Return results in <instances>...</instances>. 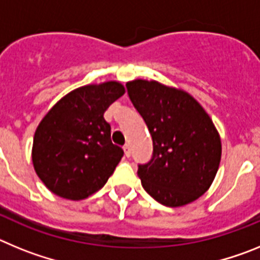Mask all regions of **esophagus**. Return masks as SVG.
Instances as JSON below:
<instances>
[{"label": "esophagus", "mask_w": 260, "mask_h": 260, "mask_svg": "<svg viewBox=\"0 0 260 260\" xmlns=\"http://www.w3.org/2000/svg\"><path fill=\"white\" fill-rule=\"evenodd\" d=\"M123 151H125L126 157H130V156H132V148H130L128 144H125V146H123Z\"/></svg>", "instance_id": "34e87169"}]
</instances>
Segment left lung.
<instances>
[{
    "label": "left lung",
    "mask_w": 260,
    "mask_h": 260,
    "mask_svg": "<svg viewBox=\"0 0 260 260\" xmlns=\"http://www.w3.org/2000/svg\"><path fill=\"white\" fill-rule=\"evenodd\" d=\"M126 88L152 137V157L138 165L143 189L168 207L191 203L207 191L221 158L210 116L189 93L155 80H133Z\"/></svg>",
    "instance_id": "obj_1"
}]
</instances>
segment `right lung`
<instances>
[{"label": "right lung", "mask_w": 260, "mask_h": 260, "mask_svg": "<svg viewBox=\"0 0 260 260\" xmlns=\"http://www.w3.org/2000/svg\"><path fill=\"white\" fill-rule=\"evenodd\" d=\"M123 93L118 82L80 87L43 118L34 138L32 161L50 191L79 201L107 183L123 150L112 143L104 112Z\"/></svg>", "instance_id": "right-lung-1"}]
</instances>
